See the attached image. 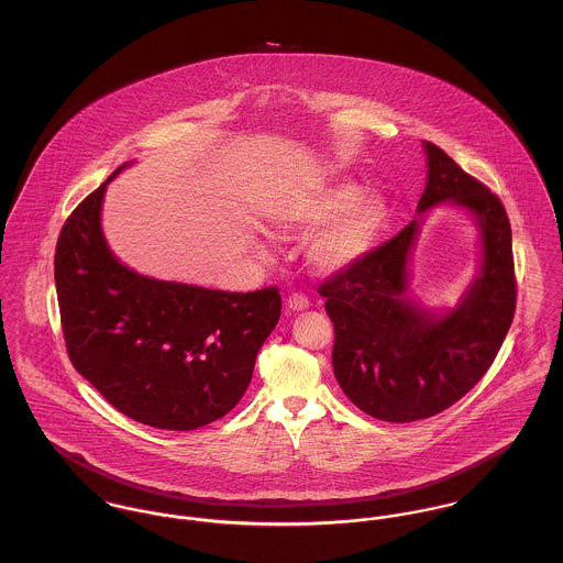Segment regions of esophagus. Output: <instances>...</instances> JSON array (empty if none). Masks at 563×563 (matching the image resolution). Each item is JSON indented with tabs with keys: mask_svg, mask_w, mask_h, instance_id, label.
Masks as SVG:
<instances>
[{
	"mask_svg": "<svg viewBox=\"0 0 563 563\" xmlns=\"http://www.w3.org/2000/svg\"><path fill=\"white\" fill-rule=\"evenodd\" d=\"M288 308L295 310V312L308 310V308H310V299H308L303 292H292V295L288 297Z\"/></svg>",
	"mask_w": 563,
	"mask_h": 563,
	"instance_id": "esophagus-1",
	"label": "esophagus"
}]
</instances>
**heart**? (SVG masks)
Listing matches in <instances>:
<instances>
[{
    "mask_svg": "<svg viewBox=\"0 0 563 563\" xmlns=\"http://www.w3.org/2000/svg\"><path fill=\"white\" fill-rule=\"evenodd\" d=\"M355 181H333L317 192L292 199L277 217L282 232L310 236V257L321 271H340L373 251L388 219L379 197H364Z\"/></svg>",
    "mask_w": 563,
    "mask_h": 563,
    "instance_id": "heart-1",
    "label": "heart"
}]
</instances>
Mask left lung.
<instances>
[{"label": "left lung", "instance_id": "1", "mask_svg": "<svg viewBox=\"0 0 563 563\" xmlns=\"http://www.w3.org/2000/svg\"><path fill=\"white\" fill-rule=\"evenodd\" d=\"M424 154L429 173L418 212L451 199L482 228V275L462 303L433 319L405 301L416 221L319 286L333 322L331 364L342 393L388 422L429 418L468 395L492 366L516 312L511 225L503 201L438 145L424 143Z\"/></svg>", "mask_w": 563, "mask_h": 563}]
</instances>
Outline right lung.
<instances>
[{"label": "right lung", "mask_w": 563, "mask_h": 563, "mask_svg": "<svg viewBox=\"0 0 563 563\" xmlns=\"http://www.w3.org/2000/svg\"><path fill=\"white\" fill-rule=\"evenodd\" d=\"M121 168L81 201L58 236L54 277L67 353L121 413L190 431L241 401L257 351L279 321V288L223 292L123 266L99 225L106 186Z\"/></svg>", "instance_id": "right-lung-1"}]
</instances>
